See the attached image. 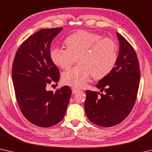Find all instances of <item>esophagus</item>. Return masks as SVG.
Returning a JSON list of instances; mask_svg holds the SVG:
<instances>
[{
	"instance_id": "1",
	"label": "esophagus",
	"mask_w": 152,
	"mask_h": 152,
	"mask_svg": "<svg viewBox=\"0 0 152 152\" xmlns=\"http://www.w3.org/2000/svg\"><path fill=\"white\" fill-rule=\"evenodd\" d=\"M72 94H75L78 91V90L75 88H72Z\"/></svg>"
}]
</instances>
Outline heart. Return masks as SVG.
Listing matches in <instances>:
<instances>
[{"mask_svg":"<svg viewBox=\"0 0 152 152\" xmlns=\"http://www.w3.org/2000/svg\"><path fill=\"white\" fill-rule=\"evenodd\" d=\"M66 50L53 48L50 58L56 66L68 70L78 60L79 66L64 72V84L80 88L86 85L91 76L101 79L111 72L117 61V45L110 38L98 33L78 31L64 42Z\"/></svg>","mask_w":152,"mask_h":152,"instance_id":"b5f03b06","label":"heart"}]
</instances>
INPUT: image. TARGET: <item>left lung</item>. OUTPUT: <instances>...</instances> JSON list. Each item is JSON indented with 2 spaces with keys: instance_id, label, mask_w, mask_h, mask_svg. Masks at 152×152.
I'll return each mask as SVG.
<instances>
[{
  "instance_id": "left-lung-1",
  "label": "left lung",
  "mask_w": 152,
  "mask_h": 152,
  "mask_svg": "<svg viewBox=\"0 0 152 152\" xmlns=\"http://www.w3.org/2000/svg\"><path fill=\"white\" fill-rule=\"evenodd\" d=\"M119 51L115 68L96 86L101 92L87 91L84 102L86 115L101 127L121 123L132 111L137 99L140 81L138 58L132 45L117 32Z\"/></svg>"
}]
</instances>
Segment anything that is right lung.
<instances>
[{"instance_id": "right-lung-1", "label": "right lung", "mask_w": 152, "mask_h": 152, "mask_svg": "<svg viewBox=\"0 0 152 152\" xmlns=\"http://www.w3.org/2000/svg\"><path fill=\"white\" fill-rule=\"evenodd\" d=\"M62 27L43 29L31 35L18 49L12 67L17 103L24 117L41 127L55 125L64 119L72 90L64 86L55 92L47 91L58 82L60 71L50 58L52 40Z\"/></svg>"}]
</instances>
